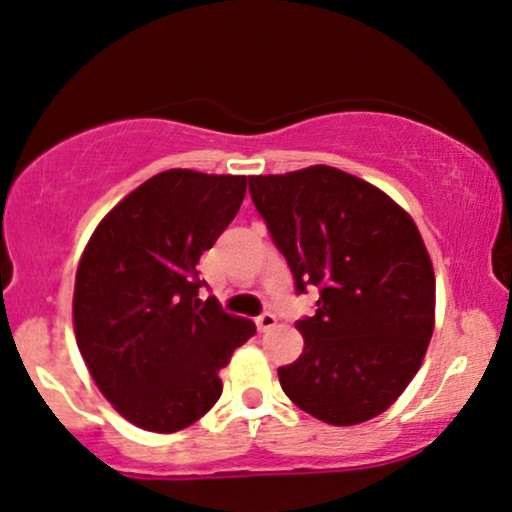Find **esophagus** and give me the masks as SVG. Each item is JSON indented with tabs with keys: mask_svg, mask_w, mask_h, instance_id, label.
Returning <instances> with one entry per match:
<instances>
[{
	"mask_svg": "<svg viewBox=\"0 0 512 512\" xmlns=\"http://www.w3.org/2000/svg\"><path fill=\"white\" fill-rule=\"evenodd\" d=\"M256 324H258V329H261V331H270L277 324V317L272 313H261L256 317Z\"/></svg>",
	"mask_w": 512,
	"mask_h": 512,
	"instance_id": "1",
	"label": "esophagus"
}]
</instances>
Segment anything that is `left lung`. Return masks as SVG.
<instances>
[{
    "mask_svg": "<svg viewBox=\"0 0 512 512\" xmlns=\"http://www.w3.org/2000/svg\"><path fill=\"white\" fill-rule=\"evenodd\" d=\"M254 207L317 310L303 353L277 369L291 402L331 426L386 411L421 367L435 324V272L416 223L362 178L315 167L249 176Z\"/></svg>",
    "mask_w": 512,
    "mask_h": 512,
    "instance_id": "left-lung-1",
    "label": "left lung"
}]
</instances>
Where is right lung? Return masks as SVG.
Returning a JSON list of instances; mask_svg holds the SVG:
<instances>
[{"mask_svg": "<svg viewBox=\"0 0 512 512\" xmlns=\"http://www.w3.org/2000/svg\"><path fill=\"white\" fill-rule=\"evenodd\" d=\"M247 176L169 169L103 218L75 277V336L126 421L176 433L218 402V371L256 324L199 298V256L240 211Z\"/></svg>", "mask_w": 512, "mask_h": 512, "instance_id": "add662e5", "label": "right lung"}]
</instances>
